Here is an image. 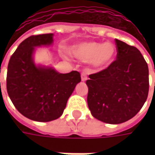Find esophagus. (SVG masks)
Instances as JSON below:
<instances>
[{
	"mask_svg": "<svg viewBox=\"0 0 155 155\" xmlns=\"http://www.w3.org/2000/svg\"><path fill=\"white\" fill-rule=\"evenodd\" d=\"M87 73H86V71H84L82 72V74H81V81H87Z\"/></svg>",
	"mask_w": 155,
	"mask_h": 155,
	"instance_id": "34e87169",
	"label": "esophagus"
}]
</instances>
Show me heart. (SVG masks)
Segmentation results:
<instances>
[{"label": "heart", "instance_id": "heart-1", "mask_svg": "<svg viewBox=\"0 0 155 155\" xmlns=\"http://www.w3.org/2000/svg\"><path fill=\"white\" fill-rule=\"evenodd\" d=\"M71 54L83 61H90L94 67H105L114 60L116 49L111 43L101 44L94 41L82 42L71 49Z\"/></svg>", "mask_w": 155, "mask_h": 155}]
</instances>
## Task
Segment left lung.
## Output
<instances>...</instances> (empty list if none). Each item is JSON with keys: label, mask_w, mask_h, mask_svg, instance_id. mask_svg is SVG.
I'll return each instance as SVG.
<instances>
[{"label": "left lung", "mask_w": 155, "mask_h": 155, "mask_svg": "<svg viewBox=\"0 0 155 155\" xmlns=\"http://www.w3.org/2000/svg\"><path fill=\"white\" fill-rule=\"evenodd\" d=\"M114 41L116 60L86 81L91 114L111 124L132 119L143 107L150 87L149 68L140 51L120 40Z\"/></svg>", "instance_id": "1"}]
</instances>
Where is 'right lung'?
Listing matches in <instances>:
<instances>
[{"label": "right lung", "mask_w": 155, "mask_h": 155, "mask_svg": "<svg viewBox=\"0 0 155 155\" xmlns=\"http://www.w3.org/2000/svg\"><path fill=\"white\" fill-rule=\"evenodd\" d=\"M53 34L31 35L19 45L9 61L6 90L16 110L30 120L49 122L61 117L81 74H60L54 69L36 66L35 47L49 45Z\"/></svg>", "instance_id": "right-lung-1"}]
</instances>
